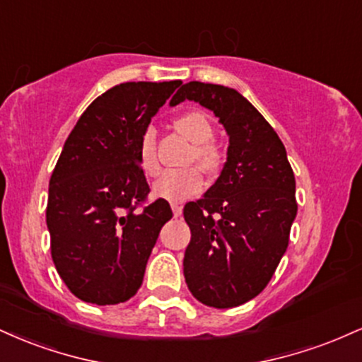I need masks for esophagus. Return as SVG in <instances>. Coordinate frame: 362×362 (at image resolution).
<instances>
[{"label": "esophagus", "mask_w": 362, "mask_h": 362, "mask_svg": "<svg viewBox=\"0 0 362 362\" xmlns=\"http://www.w3.org/2000/svg\"><path fill=\"white\" fill-rule=\"evenodd\" d=\"M172 211H173V216H180L182 214V206L177 204V202H172Z\"/></svg>", "instance_id": "esophagus-1"}]
</instances>
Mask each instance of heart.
I'll use <instances>...</instances> for the list:
<instances>
[{"instance_id": "1", "label": "heart", "mask_w": 362, "mask_h": 362, "mask_svg": "<svg viewBox=\"0 0 362 362\" xmlns=\"http://www.w3.org/2000/svg\"><path fill=\"white\" fill-rule=\"evenodd\" d=\"M173 127L185 139L194 143L190 160L197 161L207 172H213L219 163V155L211 144L214 129L204 112H185L173 120ZM139 165L141 170L149 177L156 175L158 170H160L155 153V138H153L151 132H146L139 143ZM202 185H204V175H202L201 168L189 167L182 170H168L155 180L153 195L158 199H165V201L180 202L197 194L202 189Z\"/></svg>"}]
</instances>
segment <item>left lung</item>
Wrapping results in <instances>:
<instances>
[{"label": "left lung", "mask_w": 362, "mask_h": 362, "mask_svg": "<svg viewBox=\"0 0 362 362\" xmlns=\"http://www.w3.org/2000/svg\"><path fill=\"white\" fill-rule=\"evenodd\" d=\"M184 100L213 110L230 136L221 175L202 199L184 207L192 235L185 282L202 305L233 308L264 291L288 248L296 182L277 132L243 95L190 81L170 105Z\"/></svg>", "instance_id": "left-lung-1"}]
</instances>
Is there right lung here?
<instances>
[{
    "label": "right lung",
    "instance_id": "obj_1",
    "mask_svg": "<svg viewBox=\"0 0 362 362\" xmlns=\"http://www.w3.org/2000/svg\"><path fill=\"white\" fill-rule=\"evenodd\" d=\"M180 80L129 81L95 98L66 139L49 180L51 255L68 289L91 305L134 296L161 226L165 199L143 206L149 185L139 143Z\"/></svg>",
    "mask_w": 362,
    "mask_h": 362
}]
</instances>
